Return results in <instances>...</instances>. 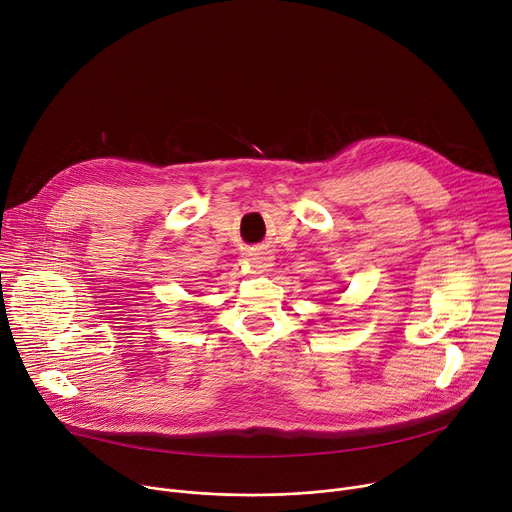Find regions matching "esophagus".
Instances as JSON below:
<instances>
[{
	"label": "esophagus",
	"instance_id": "obj_1",
	"mask_svg": "<svg viewBox=\"0 0 512 512\" xmlns=\"http://www.w3.org/2000/svg\"><path fill=\"white\" fill-rule=\"evenodd\" d=\"M247 257L253 263V267H257L261 271H267L273 265V257L267 251H255V253H249Z\"/></svg>",
	"mask_w": 512,
	"mask_h": 512
}]
</instances>
